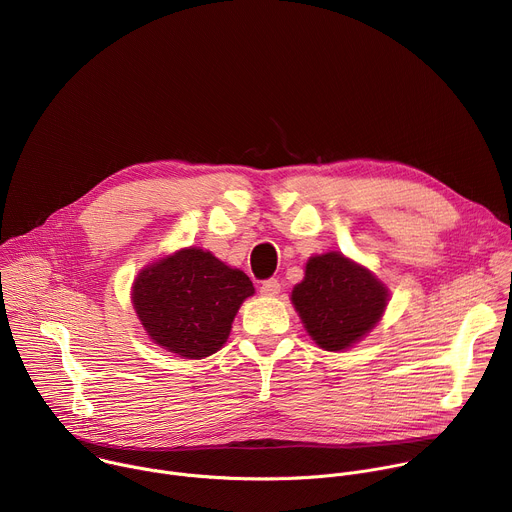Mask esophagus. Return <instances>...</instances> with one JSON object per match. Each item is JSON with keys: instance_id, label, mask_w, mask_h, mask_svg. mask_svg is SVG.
<instances>
[{"instance_id": "1", "label": "esophagus", "mask_w": 512, "mask_h": 512, "mask_svg": "<svg viewBox=\"0 0 512 512\" xmlns=\"http://www.w3.org/2000/svg\"><path fill=\"white\" fill-rule=\"evenodd\" d=\"M279 291H281V285H279V281H277V279H267V281H263V283H261V294H263V296H267V298L277 296Z\"/></svg>"}]
</instances>
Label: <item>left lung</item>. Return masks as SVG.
Here are the masks:
<instances>
[{
  "label": "left lung",
  "mask_w": 512,
  "mask_h": 512,
  "mask_svg": "<svg viewBox=\"0 0 512 512\" xmlns=\"http://www.w3.org/2000/svg\"><path fill=\"white\" fill-rule=\"evenodd\" d=\"M389 296L371 269L328 251L308 259L304 279L291 289V304L320 348L342 352L379 324Z\"/></svg>",
  "instance_id": "1"
}]
</instances>
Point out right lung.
Wrapping results in <instances>:
<instances>
[{
  "label": "right lung",
  "mask_w": 512,
  "mask_h": 512,
  "mask_svg": "<svg viewBox=\"0 0 512 512\" xmlns=\"http://www.w3.org/2000/svg\"><path fill=\"white\" fill-rule=\"evenodd\" d=\"M251 279L200 247H186L145 265L131 285L133 310L154 344L198 360L221 350Z\"/></svg>",
  "instance_id": "1"
}]
</instances>
